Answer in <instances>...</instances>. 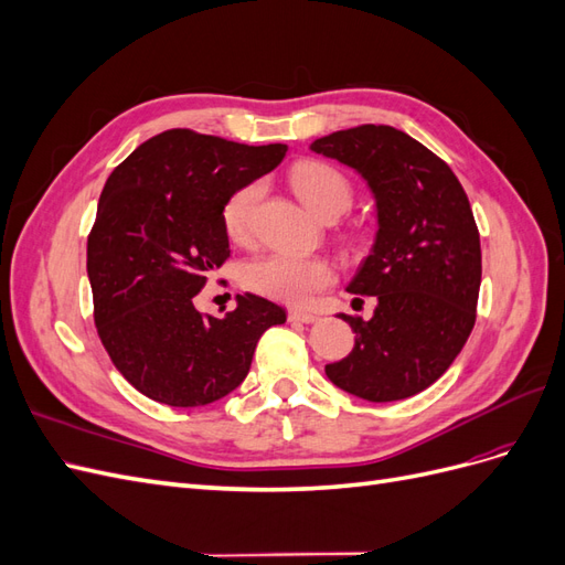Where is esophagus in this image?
<instances>
[{
    "label": "esophagus",
    "mask_w": 565,
    "mask_h": 565,
    "mask_svg": "<svg viewBox=\"0 0 565 565\" xmlns=\"http://www.w3.org/2000/svg\"><path fill=\"white\" fill-rule=\"evenodd\" d=\"M287 318H289V322H316L318 320V316L316 313H309V311H299V309H292L287 313Z\"/></svg>",
    "instance_id": "obj_1"
}]
</instances>
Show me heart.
Wrapping results in <instances>:
<instances>
[{
  "label": "heart",
  "instance_id": "1",
  "mask_svg": "<svg viewBox=\"0 0 565 565\" xmlns=\"http://www.w3.org/2000/svg\"><path fill=\"white\" fill-rule=\"evenodd\" d=\"M295 193L316 216L344 214L351 204L353 191L349 179L339 169L306 160L299 162L292 174ZM264 195L262 183H247L235 191L224 204V226L233 241L243 243L252 233L254 212ZM243 280L254 292L285 303H306L318 289L332 282V266L318 256H301L292 252H273L245 266Z\"/></svg>",
  "mask_w": 565,
  "mask_h": 565
}]
</instances>
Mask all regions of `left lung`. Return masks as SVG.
Wrapping results in <instances>:
<instances>
[{
    "label": "left lung",
    "instance_id": "left-lung-1",
    "mask_svg": "<svg viewBox=\"0 0 565 565\" xmlns=\"http://www.w3.org/2000/svg\"><path fill=\"white\" fill-rule=\"evenodd\" d=\"M311 150L351 167L377 214L372 249L347 285L377 306L370 320L339 316L355 344L324 374L370 403L415 396L452 365L476 322L481 241L469 198L446 162L386 125L334 131Z\"/></svg>",
    "mask_w": 565,
    "mask_h": 565
}]
</instances>
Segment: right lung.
Here are the masks:
<instances>
[{
	"label": "right lung",
	"instance_id": "1",
	"mask_svg": "<svg viewBox=\"0 0 565 565\" xmlns=\"http://www.w3.org/2000/svg\"><path fill=\"white\" fill-rule=\"evenodd\" d=\"M285 143L245 146L191 129L152 136L113 169L87 243L94 320L115 367L143 396L198 407L247 377L256 341L282 306L237 295L224 318L195 295L231 256L224 204L273 172Z\"/></svg>",
	"mask_w": 565,
	"mask_h": 565
}]
</instances>
